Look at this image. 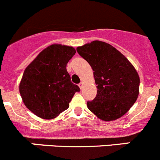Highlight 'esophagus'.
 <instances>
[{
    "mask_svg": "<svg viewBox=\"0 0 160 160\" xmlns=\"http://www.w3.org/2000/svg\"><path fill=\"white\" fill-rule=\"evenodd\" d=\"M83 82H81L80 83H79V87H80V89H82V88H83Z\"/></svg>",
    "mask_w": 160,
    "mask_h": 160,
    "instance_id": "34e87169",
    "label": "esophagus"
}]
</instances>
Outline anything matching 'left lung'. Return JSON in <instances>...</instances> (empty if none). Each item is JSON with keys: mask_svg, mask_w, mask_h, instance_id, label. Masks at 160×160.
<instances>
[{"mask_svg": "<svg viewBox=\"0 0 160 160\" xmlns=\"http://www.w3.org/2000/svg\"><path fill=\"white\" fill-rule=\"evenodd\" d=\"M89 63L97 85V95L88 108L97 118L111 122L126 114L139 95L140 77L133 65L109 43L91 42L77 48Z\"/></svg>", "mask_w": 160, "mask_h": 160, "instance_id": "8db88e82", "label": "left lung"}]
</instances>
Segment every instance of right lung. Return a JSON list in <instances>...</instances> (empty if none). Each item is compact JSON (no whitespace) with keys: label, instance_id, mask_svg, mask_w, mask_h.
I'll return each instance as SVG.
<instances>
[{"label":"right lung","instance_id":"add662e5","mask_svg":"<svg viewBox=\"0 0 160 160\" xmlns=\"http://www.w3.org/2000/svg\"><path fill=\"white\" fill-rule=\"evenodd\" d=\"M75 53L72 46L55 43L42 50L25 68L19 94L27 108L40 118L58 117L68 108L73 95L80 91L66 69Z\"/></svg>","mask_w":160,"mask_h":160}]
</instances>
